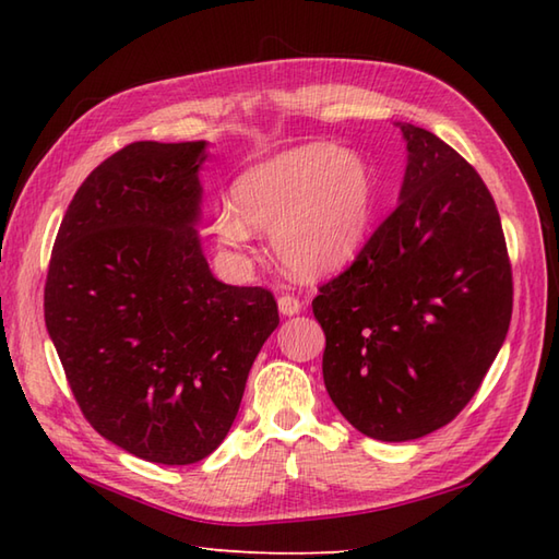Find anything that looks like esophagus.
Here are the masks:
<instances>
[{
    "instance_id": "1",
    "label": "esophagus",
    "mask_w": 559,
    "mask_h": 559,
    "mask_svg": "<svg viewBox=\"0 0 559 559\" xmlns=\"http://www.w3.org/2000/svg\"><path fill=\"white\" fill-rule=\"evenodd\" d=\"M302 310V302L298 298H293V295H281L278 298V312L286 314V317H293L298 314Z\"/></svg>"
}]
</instances>
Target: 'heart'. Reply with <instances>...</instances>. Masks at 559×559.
<instances>
[{"label": "heart", "mask_w": 559, "mask_h": 559, "mask_svg": "<svg viewBox=\"0 0 559 559\" xmlns=\"http://www.w3.org/2000/svg\"><path fill=\"white\" fill-rule=\"evenodd\" d=\"M233 203L213 213V233L242 249L254 228L273 230V252L302 278L326 276L360 252L370 228L374 180L355 151L307 144L247 168L233 185Z\"/></svg>", "instance_id": "heart-1"}]
</instances>
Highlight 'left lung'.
Listing matches in <instances>:
<instances>
[{
  "instance_id": "8db88e82",
  "label": "left lung",
  "mask_w": 559,
  "mask_h": 559,
  "mask_svg": "<svg viewBox=\"0 0 559 559\" xmlns=\"http://www.w3.org/2000/svg\"><path fill=\"white\" fill-rule=\"evenodd\" d=\"M399 206L312 312L322 372L355 430L408 442L451 423L476 394L512 319V266L495 199L473 165L427 129L401 124Z\"/></svg>"
}]
</instances>
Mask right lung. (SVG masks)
<instances>
[{
	"label": "right lung",
	"instance_id": "obj_1",
	"mask_svg": "<svg viewBox=\"0 0 559 559\" xmlns=\"http://www.w3.org/2000/svg\"><path fill=\"white\" fill-rule=\"evenodd\" d=\"M206 141H136L76 189L45 283V326L93 430L165 466L228 435L278 326L266 288L225 286L201 252Z\"/></svg>",
	"mask_w": 559,
	"mask_h": 559
}]
</instances>
